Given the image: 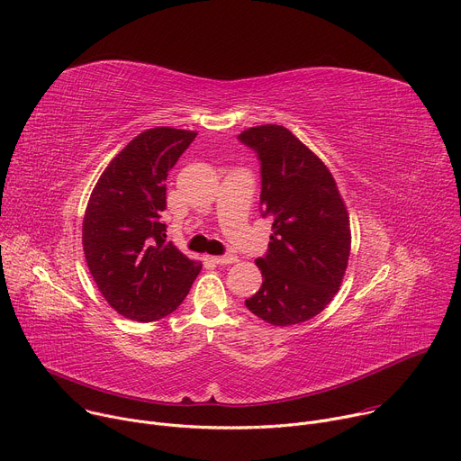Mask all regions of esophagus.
Listing matches in <instances>:
<instances>
[{
  "mask_svg": "<svg viewBox=\"0 0 461 461\" xmlns=\"http://www.w3.org/2000/svg\"><path fill=\"white\" fill-rule=\"evenodd\" d=\"M212 262H215V265H235V262L239 260L237 255L233 253H228V255H219V257H210Z\"/></svg>",
  "mask_w": 461,
  "mask_h": 461,
  "instance_id": "esophagus-1",
  "label": "esophagus"
}]
</instances>
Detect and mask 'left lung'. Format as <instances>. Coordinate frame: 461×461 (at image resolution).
I'll return each mask as SVG.
<instances>
[{"mask_svg": "<svg viewBox=\"0 0 461 461\" xmlns=\"http://www.w3.org/2000/svg\"><path fill=\"white\" fill-rule=\"evenodd\" d=\"M239 140L260 162V213L272 221L262 286L246 308L276 326L321 313L338 294L350 257V221L338 184L283 125L249 127Z\"/></svg>", "mask_w": 461, "mask_h": 461, "instance_id": "obj_1", "label": "left lung"}]
</instances>
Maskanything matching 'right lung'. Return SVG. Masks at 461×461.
<instances>
[{"mask_svg": "<svg viewBox=\"0 0 461 461\" xmlns=\"http://www.w3.org/2000/svg\"><path fill=\"white\" fill-rule=\"evenodd\" d=\"M194 131L155 127L105 167L87 203L82 244L105 301L123 317L157 321L175 312L203 265L166 239V178Z\"/></svg>", "mask_w": 461, "mask_h": 461, "instance_id": "right-lung-1", "label": "right lung"}]
</instances>
